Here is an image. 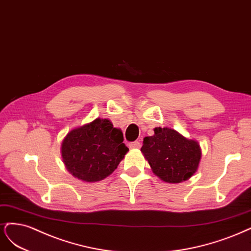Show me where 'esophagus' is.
<instances>
[{
  "label": "esophagus",
  "instance_id": "34e87169",
  "mask_svg": "<svg viewBox=\"0 0 251 251\" xmlns=\"http://www.w3.org/2000/svg\"><path fill=\"white\" fill-rule=\"evenodd\" d=\"M141 143L140 142H133V143H130L129 144V148H131V149H140L141 148Z\"/></svg>",
  "mask_w": 251,
  "mask_h": 251
}]
</instances>
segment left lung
Listing matches in <instances>:
<instances>
[{"mask_svg":"<svg viewBox=\"0 0 251 251\" xmlns=\"http://www.w3.org/2000/svg\"><path fill=\"white\" fill-rule=\"evenodd\" d=\"M141 151L152 172L168 183H179L191 178L201 159L198 142L170 127H155L154 134L144 137Z\"/></svg>","mask_w":251,"mask_h":251,"instance_id":"1","label":"left lung"}]
</instances>
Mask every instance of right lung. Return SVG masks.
I'll return each instance as SVG.
<instances>
[{
  "instance_id": "obj_1",
  "label": "right lung",
  "mask_w": 251,
  "mask_h": 251,
  "mask_svg": "<svg viewBox=\"0 0 251 251\" xmlns=\"http://www.w3.org/2000/svg\"><path fill=\"white\" fill-rule=\"evenodd\" d=\"M123 140L122 130L110 120L97 118L66 135L61 144L62 161L75 178L100 181L115 171L129 151Z\"/></svg>"
}]
</instances>
